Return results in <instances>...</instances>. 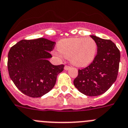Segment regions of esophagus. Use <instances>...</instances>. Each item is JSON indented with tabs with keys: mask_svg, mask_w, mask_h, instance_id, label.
I'll list each match as a JSON object with an SVG mask.
<instances>
[{
	"mask_svg": "<svg viewBox=\"0 0 128 128\" xmlns=\"http://www.w3.org/2000/svg\"><path fill=\"white\" fill-rule=\"evenodd\" d=\"M71 68V66H68V65H66L65 67H64V70H68Z\"/></svg>",
	"mask_w": 128,
	"mask_h": 128,
	"instance_id": "esophagus-1",
	"label": "esophagus"
}]
</instances>
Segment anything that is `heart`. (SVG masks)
Returning a JSON list of instances; mask_svg holds the SVG:
<instances>
[{"instance_id": "obj_1", "label": "heart", "mask_w": 128, "mask_h": 128, "mask_svg": "<svg viewBox=\"0 0 128 128\" xmlns=\"http://www.w3.org/2000/svg\"><path fill=\"white\" fill-rule=\"evenodd\" d=\"M97 48V43L91 38L63 39L57 44V49L61 56L70 58V62L77 67H84L90 64L95 58Z\"/></svg>"}]
</instances>
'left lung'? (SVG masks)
I'll list each match as a JSON object with an SVG mask.
<instances>
[{
  "label": "left lung",
  "mask_w": 128,
  "mask_h": 128,
  "mask_svg": "<svg viewBox=\"0 0 128 128\" xmlns=\"http://www.w3.org/2000/svg\"><path fill=\"white\" fill-rule=\"evenodd\" d=\"M97 43L98 52L91 64L78 70L73 84L81 93L88 96L103 94L116 82L118 75L120 51L110 40L90 36Z\"/></svg>",
  "instance_id": "8db88e82"
}]
</instances>
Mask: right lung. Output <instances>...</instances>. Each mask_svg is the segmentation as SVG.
<instances>
[{
	"mask_svg": "<svg viewBox=\"0 0 128 128\" xmlns=\"http://www.w3.org/2000/svg\"><path fill=\"white\" fill-rule=\"evenodd\" d=\"M56 42L44 38L23 40L8 53L9 74L16 87L26 96L40 98L50 92L64 65L54 66L48 60Z\"/></svg>",
	"mask_w": 128,
	"mask_h": 128,
	"instance_id": "right-lung-1",
	"label": "right lung"
}]
</instances>
